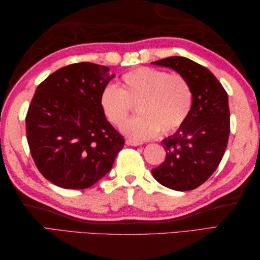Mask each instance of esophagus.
<instances>
[{
  "label": "esophagus",
  "mask_w": 260,
  "mask_h": 260,
  "mask_svg": "<svg viewBox=\"0 0 260 260\" xmlns=\"http://www.w3.org/2000/svg\"><path fill=\"white\" fill-rule=\"evenodd\" d=\"M126 144L129 145V146H139V145H142L143 143L140 142V141H135V140L127 139V140H126Z\"/></svg>",
  "instance_id": "1"
}]
</instances>
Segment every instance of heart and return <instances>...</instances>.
<instances>
[{"mask_svg": "<svg viewBox=\"0 0 260 260\" xmlns=\"http://www.w3.org/2000/svg\"><path fill=\"white\" fill-rule=\"evenodd\" d=\"M120 82V89L112 85L105 87L99 104L106 119L117 127L130 115L131 106L139 105L140 117L121 127L132 139H153L159 131L171 134L189 117L193 93L189 81L182 75L140 67L124 74Z\"/></svg>", "mask_w": 260, "mask_h": 260, "instance_id": "obj_1", "label": "heart"}]
</instances>
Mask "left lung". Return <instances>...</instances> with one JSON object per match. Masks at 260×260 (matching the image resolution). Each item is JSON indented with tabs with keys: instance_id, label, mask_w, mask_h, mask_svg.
<instances>
[{
	"instance_id": "left-lung-1",
	"label": "left lung",
	"mask_w": 260,
	"mask_h": 260,
	"mask_svg": "<svg viewBox=\"0 0 260 260\" xmlns=\"http://www.w3.org/2000/svg\"><path fill=\"white\" fill-rule=\"evenodd\" d=\"M152 63L178 71L193 93L189 117L163 140L167 156L152 174L169 189L194 190L213 174L225 152L230 134L228 95L211 71L190 59L169 57Z\"/></svg>"
}]
</instances>
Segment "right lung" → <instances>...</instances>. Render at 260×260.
I'll use <instances>...</instances> for the list:
<instances>
[{
  "instance_id": "add662e5",
  "label": "right lung",
  "mask_w": 260,
  "mask_h": 260,
  "mask_svg": "<svg viewBox=\"0 0 260 260\" xmlns=\"http://www.w3.org/2000/svg\"><path fill=\"white\" fill-rule=\"evenodd\" d=\"M114 76L105 66L79 62L38 86L25 117L26 140L51 183L87 189L112 169L125 141L104 116L99 98Z\"/></svg>"
}]
</instances>
